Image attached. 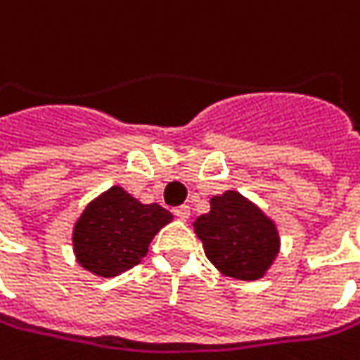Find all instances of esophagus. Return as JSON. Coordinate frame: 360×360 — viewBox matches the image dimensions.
I'll return each instance as SVG.
<instances>
[{"instance_id":"34e87169","label":"esophagus","mask_w":360,"mask_h":360,"mask_svg":"<svg viewBox=\"0 0 360 360\" xmlns=\"http://www.w3.org/2000/svg\"><path fill=\"white\" fill-rule=\"evenodd\" d=\"M174 214L180 219V221H188L190 219V207L188 205H182V207L174 208Z\"/></svg>"}]
</instances>
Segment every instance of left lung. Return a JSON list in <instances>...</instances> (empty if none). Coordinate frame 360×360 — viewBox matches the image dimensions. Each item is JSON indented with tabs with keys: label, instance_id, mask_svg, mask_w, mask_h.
Masks as SVG:
<instances>
[{
	"label": "left lung",
	"instance_id": "obj_1",
	"mask_svg": "<svg viewBox=\"0 0 360 360\" xmlns=\"http://www.w3.org/2000/svg\"><path fill=\"white\" fill-rule=\"evenodd\" d=\"M194 231L210 263L229 278L259 279L279 251L276 225L239 192L214 196Z\"/></svg>",
	"mask_w": 360,
	"mask_h": 360
}]
</instances>
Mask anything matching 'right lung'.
<instances>
[{
    "instance_id": "right-lung-1",
    "label": "right lung",
    "mask_w": 360,
    "mask_h": 360,
    "mask_svg": "<svg viewBox=\"0 0 360 360\" xmlns=\"http://www.w3.org/2000/svg\"><path fill=\"white\" fill-rule=\"evenodd\" d=\"M172 221L160 205H141L123 188L113 186L84 208L75 225V255L84 269L113 278L131 269L155 233Z\"/></svg>"
}]
</instances>
